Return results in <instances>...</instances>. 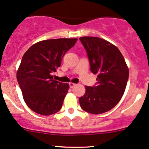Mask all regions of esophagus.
Listing matches in <instances>:
<instances>
[{
	"label": "esophagus",
	"mask_w": 149,
	"mask_h": 149,
	"mask_svg": "<svg viewBox=\"0 0 149 149\" xmlns=\"http://www.w3.org/2000/svg\"><path fill=\"white\" fill-rule=\"evenodd\" d=\"M69 86H70V88H73L74 86H76V84H73V83L70 82V83H69Z\"/></svg>",
	"instance_id": "obj_1"
}]
</instances>
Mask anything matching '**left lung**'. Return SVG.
Wrapping results in <instances>:
<instances>
[{"mask_svg":"<svg viewBox=\"0 0 149 149\" xmlns=\"http://www.w3.org/2000/svg\"><path fill=\"white\" fill-rule=\"evenodd\" d=\"M79 39L86 50L91 70L97 75L95 86H85V94L79 98L80 106L92 114L107 112L124 93L129 75L127 64L118 48L110 42L98 37Z\"/></svg>","mask_w":149,"mask_h":149,"instance_id":"8db88e82","label":"left lung"}]
</instances>
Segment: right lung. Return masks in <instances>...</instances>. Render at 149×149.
<instances>
[{
  "mask_svg": "<svg viewBox=\"0 0 149 149\" xmlns=\"http://www.w3.org/2000/svg\"><path fill=\"white\" fill-rule=\"evenodd\" d=\"M77 38L48 39L31 46L23 55L16 78L27 106L40 115L50 116L62 107L69 84L54 79L65 53Z\"/></svg>",
  "mask_w": 149,
  "mask_h": 149,
  "instance_id": "obj_1",
  "label": "right lung"
}]
</instances>
